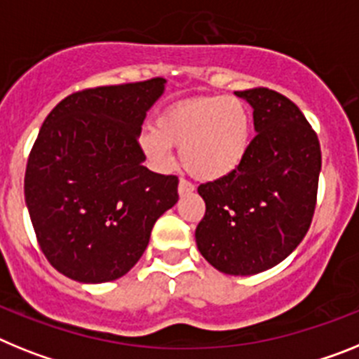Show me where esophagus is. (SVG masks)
Returning <instances> with one entry per match:
<instances>
[{"mask_svg":"<svg viewBox=\"0 0 359 359\" xmlns=\"http://www.w3.org/2000/svg\"><path fill=\"white\" fill-rule=\"evenodd\" d=\"M195 191V186L191 182H188L186 179H180L179 182V195L180 197H186V195H191Z\"/></svg>","mask_w":359,"mask_h":359,"instance_id":"34e87169","label":"esophagus"}]
</instances>
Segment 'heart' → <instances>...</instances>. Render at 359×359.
I'll use <instances>...</instances> for the list:
<instances>
[{"instance_id":"heart-1","label":"heart","mask_w":359,"mask_h":359,"mask_svg":"<svg viewBox=\"0 0 359 359\" xmlns=\"http://www.w3.org/2000/svg\"><path fill=\"white\" fill-rule=\"evenodd\" d=\"M146 157L161 170L173 164V146L189 173L217 180L242 164L251 144V119L240 99L208 95L171 106L158 117L157 130L141 133Z\"/></svg>"}]
</instances>
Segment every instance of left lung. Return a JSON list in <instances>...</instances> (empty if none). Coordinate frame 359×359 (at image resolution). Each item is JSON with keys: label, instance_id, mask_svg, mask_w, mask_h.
<instances>
[{"label": "left lung", "instance_id": "obj_1", "mask_svg": "<svg viewBox=\"0 0 359 359\" xmlns=\"http://www.w3.org/2000/svg\"><path fill=\"white\" fill-rule=\"evenodd\" d=\"M235 93L253 108L257 135L233 173L198 186L205 215L195 240L215 269L249 276L278 266L309 231L322 151L300 108L282 93Z\"/></svg>", "mask_w": 359, "mask_h": 359}]
</instances>
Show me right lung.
<instances>
[{
	"instance_id": "add662e5",
	"label": "right lung",
	"mask_w": 359,
	"mask_h": 359,
	"mask_svg": "<svg viewBox=\"0 0 359 359\" xmlns=\"http://www.w3.org/2000/svg\"><path fill=\"white\" fill-rule=\"evenodd\" d=\"M166 79L68 95L43 123L25 173V202L46 260L83 283L117 280L179 201V179L142 166L139 146Z\"/></svg>"
}]
</instances>
